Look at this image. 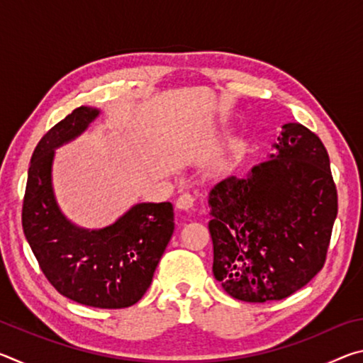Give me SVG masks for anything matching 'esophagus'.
I'll list each match as a JSON object with an SVG mask.
<instances>
[{
    "mask_svg": "<svg viewBox=\"0 0 363 363\" xmlns=\"http://www.w3.org/2000/svg\"><path fill=\"white\" fill-rule=\"evenodd\" d=\"M195 205V199L190 194H182L179 199L176 200V208L179 211H189L192 210Z\"/></svg>",
    "mask_w": 363,
    "mask_h": 363,
    "instance_id": "obj_1",
    "label": "esophagus"
}]
</instances>
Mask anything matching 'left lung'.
<instances>
[{"instance_id": "1", "label": "left lung", "mask_w": 363, "mask_h": 363, "mask_svg": "<svg viewBox=\"0 0 363 363\" xmlns=\"http://www.w3.org/2000/svg\"><path fill=\"white\" fill-rule=\"evenodd\" d=\"M277 140L269 162L220 181L208 196L214 279L245 303L284 299L309 284L327 259L337 214L320 138L286 123Z\"/></svg>"}]
</instances>
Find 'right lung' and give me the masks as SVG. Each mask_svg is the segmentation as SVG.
I'll list each match as a JSON object with an SVG mask.
<instances>
[{
    "mask_svg": "<svg viewBox=\"0 0 363 363\" xmlns=\"http://www.w3.org/2000/svg\"><path fill=\"white\" fill-rule=\"evenodd\" d=\"M99 110L78 107L36 145L23 195L22 227L49 284L75 303L123 309L136 304L174 230L169 201L139 203L115 224L84 230L67 220L51 186L54 149L83 133Z\"/></svg>",
    "mask_w": 363,
    "mask_h": 363,
    "instance_id": "obj_1",
    "label": "right lung"
}]
</instances>
